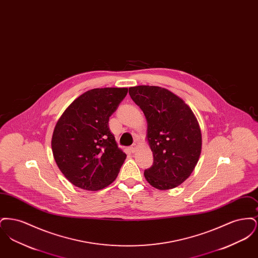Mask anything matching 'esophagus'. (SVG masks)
I'll list each match as a JSON object with an SVG mask.
<instances>
[{"label":"esophagus","mask_w":258,"mask_h":258,"mask_svg":"<svg viewBox=\"0 0 258 258\" xmlns=\"http://www.w3.org/2000/svg\"><path fill=\"white\" fill-rule=\"evenodd\" d=\"M130 150H131V152H132V153H135V152H136V150H137V145H136V144H134L132 147L130 148Z\"/></svg>","instance_id":"1"}]
</instances>
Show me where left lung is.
Here are the masks:
<instances>
[{"instance_id": "1", "label": "left lung", "mask_w": 258, "mask_h": 258, "mask_svg": "<svg viewBox=\"0 0 258 258\" xmlns=\"http://www.w3.org/2000/svg\"><path fill=\"white\" fill-rule=\"evenodd\" d=\"M132 99L147 120V141L154 156L144 172L154 187L165 190L184 183L194 171L202 147L196 115L184 100L165 88L131 87Z\"/></svg>"}]
</instances>
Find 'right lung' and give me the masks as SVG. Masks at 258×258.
<instances>
[{
  "mask_svg": "<svg viewBox=\"0 0 258 258\" xmlns=\"http://www.w3.org/2000/svg\"><path fill=\"white\" fill-rule=\"evenodd\" d=\"M127 88H97L70 104L55 125L51 147L63 176L75 186L99 190L115 181L126 155L108 121Z\"/></svg>",
  "mask_w": 258,
  "mask_h": 258,
  "instance_id": "right-lung-1",
  "label": "right lung"
}]
</instances>
